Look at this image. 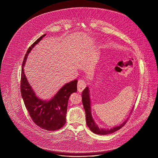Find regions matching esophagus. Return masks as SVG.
Listing matches in <instances>:
<instances>
[{"instance_id":"1","label":"esophagus","mask_w":158,"mask_h":158,"mask_svg":"<svg viewBox=\"0 0 158 158\" xmlns=\"http://www.w3.org/2000/svg\"><path fill=\"white\" fill-rule=\"evenodd\" d=\"M86 83L84 80H80L78 81V85H77V88H78V91L82 92L83 89L86 88Z\"/></svg>"}]
</instances>
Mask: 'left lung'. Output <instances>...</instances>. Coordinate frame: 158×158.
Here are the masks:
<instances>
[{
	"mask_svg": "<svg viewBox=\"0 0 158 158\" xmlns=\"http://www.w3.org/2000/svg\"><path fill=\"white\" fill-rule=\"evenodd\" d=\"M82 102L86 113V121L88 127L90 130L96 134L98 135H108L116 132L123 127L127 121V119L118 126H114L111 129H105L99 127L94 121L91 114V104L90 99V91L88 86L86 87L82 93ZM134 107L132 108V109ZM132 109L131 110L132 112Z\"/></svg>",
	"mask_w": 158,
	"mask_h": 158,
	"instance_id": "left-lung-1",
	"label": "left lung"
}]
</instances>
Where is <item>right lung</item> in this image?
<instances>
[{"label": "right lung", "mask_w": 158, "mask_h": 158, "mask_svg": "<svg viewBox=\"0 0 158 158\" xmlns=\"http://www.w3.org/2000/svg\"><path fill=\"white\" fill-rule=\"evenodd\" d=\"M46 35L39 38L27 50L22 65L21 93L30 116L40 127L47 131H56L64 126L66 122V114L69 97L77 91L78 80H74L64 85L49 100L39 98L29 84L24 73V67L33 48Z\"/></svg>", "instance_id": "1"}]
</instances>
